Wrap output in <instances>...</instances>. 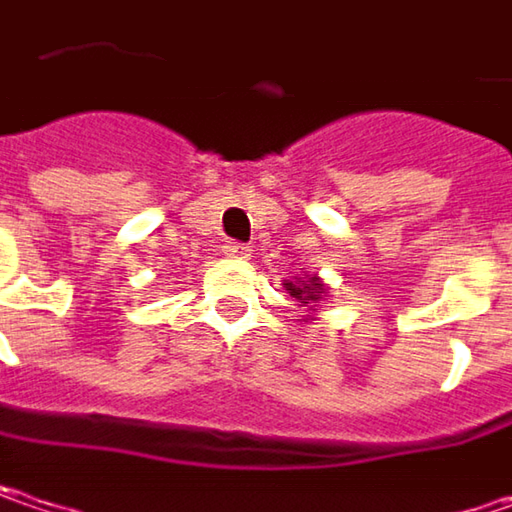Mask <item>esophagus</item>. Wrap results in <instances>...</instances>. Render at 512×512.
Here are the masks:
<instances>
[{"label":"esophagus","mask_w":512,"mask_h":512,"mask_svg":"<svg viewBox=\"0 0 512 512\" xmlns=\"http://www.w3.org/2000/svg\"><path fill=\"white\" fill-rule=\"evenodd\" d=\"M223 252H226L228 257L246 260V257H252V246H246V243H231V240H228L226 246H223Z\"/></svg>","instance_id":"34e87169"}]
</instances>
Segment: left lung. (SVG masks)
I'll use <instances>...</instances> for the list:
<instances>
[{
  "instance_id": "8db88e82",
  "label": "left lung",
  "mask_w": 512,
  "mask_h": 512,
  "mask_svg": "<svg viewBox=\"0 0 512 512\" xmlns=\"http://www.w3.org/2000/svg\"><path fill=\"white\" fill-rule=\"evenodd\" d=\"M286 292L301 304V307H316L321 292H324V284L318 278H307V281H286Z\"/></svg>"
}]
</instances>
